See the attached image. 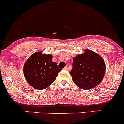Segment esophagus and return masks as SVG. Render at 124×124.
Returning <instances> with one entry per match:
<instances>
[{
    "label": "esophagus",
    "instance_id": "obj_1",
    "mask_svg": "<svg viewBox=\"0 0 124 124\" xmlns=\"http://www.w3.org/2000/svg\"><path fill=\"white\" fill-rule=\"evenodd\" d=\"M63 69H64V70H69V67H68V66H66Z\"/></svg>",
    "mask_w": 124,
    "mask_h": 124
}]
</instances>
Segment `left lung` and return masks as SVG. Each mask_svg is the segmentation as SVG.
<instances>
[{
  "mask_svg": "<svg viewBox=\"0 0 124 124\" xmlns=\"http://www.w3.org/2000/svg\"><path fill=\"white\" fill-rule=\"evenodd\" d=\"M105 72L103 58L94 51L85 50L84 54L73 58L70 74L73 82L79 88L88 90L101 83Z\"/></svg>",
  "mask_w": 124,
  "mask_h": 124,
  "instance_id": "1",
  "label": "left lung"
}]
</instances>
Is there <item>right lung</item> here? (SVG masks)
<instances>
[{
	"label": "right lung",
	"mask_w": 124,
	"mask_h": 124,
	"mask_svg": "<svg viewBox=\"0 0 124 124\" xmlns=\"http://www.w3.org/2000/svg\"><path fill=\"white\" fill-rule=\"evenodd\" d=\"M52 55L36 52L25 62L23 73L27 83L34 88L43 90L54 81L62 70L56 62L51 61Z\"/></svg>",
	"instance_id": "right-lung-1"
}]
</instances>
